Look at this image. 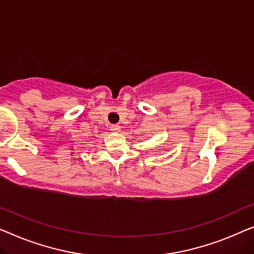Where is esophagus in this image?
I'll use <instances>...</instances> for the list:
<instances>
[{
	"label": "esophagus",
	"instance_id": "34e87169",
	"mask_svg": "<svg viewBox=\"0 0 254 254\" xmlns=\"http://www.w3.org/2000/svg\"><path fill=\"white\" fill-rule=\"evenodd\" d=\"M109 130L113 132H119L121 130V127L119 126V124H112V126L109 127Z\"/></svg>",
	"mask_w": 254,
	"mask_h": 254
}]
</instances>
